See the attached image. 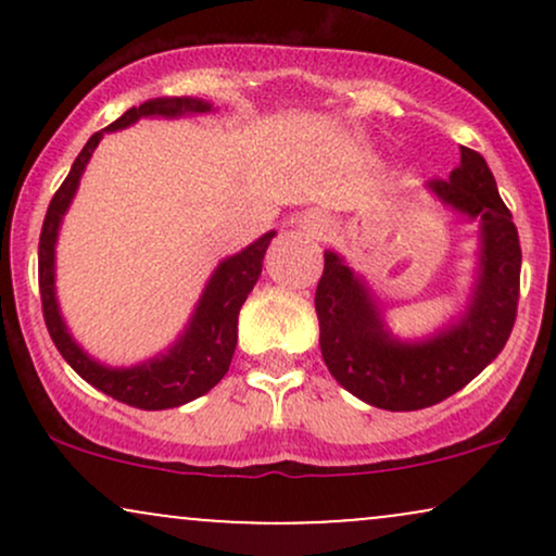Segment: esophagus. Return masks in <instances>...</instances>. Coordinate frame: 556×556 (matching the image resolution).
I'll return each instance as SVG.
<instances>
[{
	"instance_id": "esophagus-1",
	"label": "esophagus",
	"mask_w": 556,
	"mask_h": 556,
	"mask_svg": "<svg viewBox=\"0 0 556 556\" xmlns=\"http://www.w3.org/2000/svg\"><path fill=\"white\" fill-rule=\"evenodd\" d=\"M298 229L305 235V238L329 240L331 232H334V225H331V219L327 214L318 212V208H311V212H305L303 216H300Z\"/></svg>"
}]
</instances>
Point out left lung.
I'll list each match as a JSON object with an SVG mask.
<instances>
[{
	"mask_svg": "<svg viewBox=\"0 0 556 556\" xmlns=\"http://www.w3.org/2000/svg\"><path fill=\"white\" fill-rule=\"evenodd\" d=\"M452 212L478 222V277L465 314L429 340L402 342L387 329L368 285L334 251L316 287L324 363L350 394L381 410H420L460 392L509 340L520 298V240L486 159L460 146L450 180L426 182Z\"/></svg>",
	"mask_w": 556,
	"mask_h": 556,
	"instance_id": "8db88e82",
	"label": "left lung"
}]
</instances>
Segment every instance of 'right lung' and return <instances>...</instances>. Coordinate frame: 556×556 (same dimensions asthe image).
Segmentation results:
<instances>
[{"label": "right lung", "mask_w": 556, "mask_h": 556, "mask_svg": "<svg viewBox=\"0 0 556 556\" xmlns=\"http://www.w3.org/2000/svg\"><path fill=\"white\" fill-rule=\"evenodd\" d=\"M214 106L203 99H190V96H172V99H151L140 106H130L123 117L114 119L110 127L93 132L88 143L83 146L73 169L60 185L52 203H49L47 216H43L41 240H38V290H41L43 321H47L49 334L56 344L73 371L83 376L88 384L99 392L110 394L125 405L140 407V410H167V407L185 405V402L201 397L208 389L222 381L232 363L235 344H238V316L248 292L258 282L261 266H264L266 248L277 232L261 235L256 242L245 251L235 253L216 266V271L203 287V295L198 300L188 327L167 353L156 358L138 363L130 368H112L104 363L93 361L78 342L73 340L65 321H62L60 303H56L54 290V248L56 235H60L62 216L73 203L75 190L86 169L88 159L104 138V132L123 130L138 123L140 117H185V114H206Z\"/></svg>", "instance_id": "right-lung-1"}]
</instances>
